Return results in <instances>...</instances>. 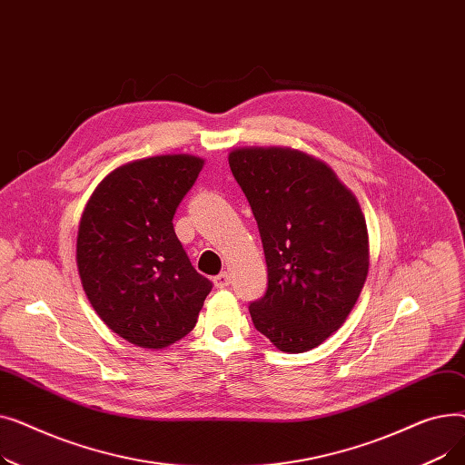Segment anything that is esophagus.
Wrapping results in <instances>:
<instances>
[{"label": "esophagus", "mask_w": 465, "mask_h": 465, "mask_svg": "<svg viewBox=\"0 0 465 465\" xmlns=\"http://www.w3.org/2000/svg\"><path fill=\"white\" fill-rule=\"evenodd\" d=\"M213 281H214V286H216V288H226V286L230 284V273H226V272L218 273Z\"/></svg>", "instance_id": "esophagus-1"}]
</instances>
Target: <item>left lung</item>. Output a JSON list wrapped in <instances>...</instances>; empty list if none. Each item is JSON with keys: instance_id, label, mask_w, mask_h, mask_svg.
Instances as JSON below:
<instances>
[{"instance_id": "left-lung-1", "label": "left lung", "mask_w": 465, "mask_h": 465, "mask_svg": "<svg viewBox=\"0 0 465 465\" xmlns=\"http://www.w3.org/2000/svg\"><path fill=\"white\" fill-rule=\"evenodd\" d=\"M232 173L258 223L267 290L254 328L284 352H305L341 328L370 270L365 218L333 171L300 151L237 149Z\"/></svg>"}]
</instances>
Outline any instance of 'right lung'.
Listing matches in <instances>:
<instances>
[{
	"mask_svg": "<svg viewBox=\"0 0 465 465\" xmlns=\"http://www.w3.org/2000/svg\"><path fill=\"white\" fill-rule=\"evenodd\" d=\"M203 160L173 154L116 167L81 218L77 265L100 319L143 349H163L198 322L213 282L193 270L173 216Z\"/></svg>",
	"mask_w": 465,
	"mask_h": 465,
	"instance_id": "1",
	"label": "right lung"
}]
</instances>
